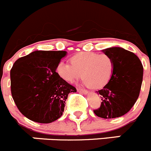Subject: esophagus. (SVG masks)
Wrapping results in <instances>:
<instances>
[{"label":"esophagus","instance_id":"1","mask_svg":"<svg viewBox=\"0 0 151 151\" xmlns=\"http://www.w3.org/2000/svg\"><path fill=\"white\" fill-rule=\"evenodd\" d=\"M77 91L80 92V93H84V94H87L88 91L86 90V89H83V88H77Z\"/></svg>","mask_w":151,"mask_h":151}]
</instances>
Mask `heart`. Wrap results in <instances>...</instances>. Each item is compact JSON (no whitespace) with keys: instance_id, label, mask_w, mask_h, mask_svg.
Masks as SVG:
<instances>
[{"instance_id":"b5f03b06","label":"heart","mask_w":151,"mask_h":151,"mask_svg":"<svg viewBox=\"0 0 151 151\" xmlns=\"http://www.w3.org/2000/svg\"><path fill=\"white\" fill-rule=\"evenodd\" d=\"M71 64L60 62L57 66L58 75L68 83H73L82 75L83 83L91 88L106 86L114 71V61L105 54L80 52L70 59Z\"/></svg>"}]
</instances>
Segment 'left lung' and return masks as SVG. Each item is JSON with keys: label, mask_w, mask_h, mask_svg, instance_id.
<instances>
[{"label": "left lung", "mask_w": 151, "mask_h": 151, "mask_svg": "<svg viewBox=\"0 0 151 151\" xmlns=\"http://www.w3.org/2000/svg\"><path fill=\"white\" fill-rule=\"evenodd\" d=\"M102 52L114 61V71L109 83L98 91L101 105L95 114L104 119L125 115L131 109L139 95L143 66L138 57L120 47H111Z\"/></svg>", "instance_id": "obj_1"}]
</instances>
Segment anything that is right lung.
<instances>
[{"label":"right lung","mask_w":151,"mask_h":151,"mask_svg":"<svg viewBox=\"0 0 151 151\" xmlns=\"http://www.w3.org/2000/svg\"><path fill=\"white\" fill-rule=\"evenodd\" d=\"M65 51H35L15 61L10 71L12 96L30 120L51 123L63 115L70 92L77 89L56 72Z\"/></svg>","instance_id":"1"}]
</instances>
